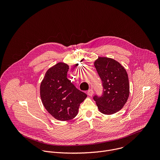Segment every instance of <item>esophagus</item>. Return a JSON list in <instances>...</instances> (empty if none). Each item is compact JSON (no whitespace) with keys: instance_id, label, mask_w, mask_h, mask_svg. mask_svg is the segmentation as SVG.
I'll use <instances>...</instances> for the list:
<instances>
[{"instance_id":"34e87169","label":"esophagus","mask_w":160,"mask_h":160,"mask_svg":"<svg viewBox=\"0 0 160 160\" xmlns=\"http://www.w3.org/2000/svg\"><path fill=\"white\" fill-rule=\"evenodd\" d=\"M87 95L89 96H92L93 95V93H94V91L92 89H89L88 91H87Z\"/></svg>"}]
</instances>
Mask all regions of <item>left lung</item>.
Returning a JSON list of instances; mask_svg holds the SVG:
<instances>
[{"mask_svg":"<svg viewBox=\"0 0 160 160\" xmlns=\"http://www.w3.org/2000/svg\"><path fill=\"white\" fill-rule=\"evenodd\" d=\"M98 73L102 82L101 96L93 97L102 113L111 115L120 111L129 96L127 73L118 61L108 58H99L94 62Z\"/></svg>","mask_w":160,"mask_h":160,"instance_id":"left-lung-1","label":"left lung"}]
</instances>
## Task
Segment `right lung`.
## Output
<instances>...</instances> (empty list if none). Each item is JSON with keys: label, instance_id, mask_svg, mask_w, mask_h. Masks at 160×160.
<instances>
[{"label": "right lung", "instance_id": "add662e5", "mask_svg": "<svg viewBox=\"0 0 160 160\" xmlns=\"http://www.w3.org/2000/svg\"><path fill=\"white\" fill-rule=\"evenodd\" d=\"M68 70V64L58 62L47 71L40 87L45 108L54 118L61 121L74 118L80 104L87 96L67 78Z\"/></svg>", "mask_w": 160, "mask_h": 160}]
</instances>
